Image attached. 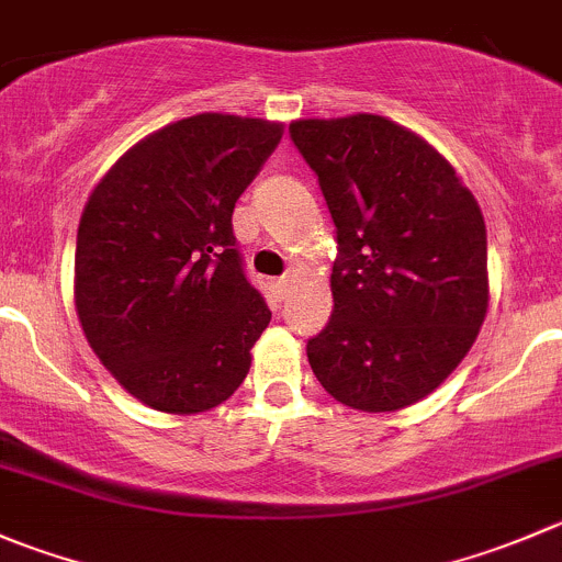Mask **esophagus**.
Wrapping results in <instances>:
<instances>
[{"label": "esophagus", "mask_w": 562, "mask_h": 562, "mask_svg": "<svg viewBox=\"0 0 562 562\" xmlns=\"http://www.w3.org/2000/svg\"><path fill=\"white\" fill-rule=\"evenodd\" d=\"M288 291H291V280H288V277H280V280H274V293H277V296L285 299Z\"/></svg>", "instance_id": "obj_1"}]
</instances>
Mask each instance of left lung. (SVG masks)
Listing matches in <instances>:
<instances>
[{"mask_svg":"<svg viewBox=\"0 0 562 562\" xmlns=\"http://www.w3.org/2000/svg\"><path fill=\"white\" fill-rule=\"evenodd\" d=\"M337 227L335 310L307 342L315 379L359 412L431 395L488 313L486 222L456 167L381 114L293 120Z\"/></svg>","mask_w":562,"mask_h":562,"instance_id":"1","label":"left lung"}]
</instances>
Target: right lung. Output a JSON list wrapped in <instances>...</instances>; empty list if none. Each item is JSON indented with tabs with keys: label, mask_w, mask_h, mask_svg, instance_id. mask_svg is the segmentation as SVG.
<instances>
[{
	"label": "right lung",
	"mask_w": 562,
	"mask_h": 562,
	"mask_svg": "<svg viewBox=\"0 0 562 562\" xmlns=\"http://www.w3.org/2000/svg\"><path fill=\"white\" fill-rule=\"evenodd\" d=\"M282 128L222 112L176 120L87 198L76 315L103 368L156 412H209L247 379L271 313L244 277L231 220Z\"/></svg>",
	"instance_id": "add662e5"
}]
</instances>
